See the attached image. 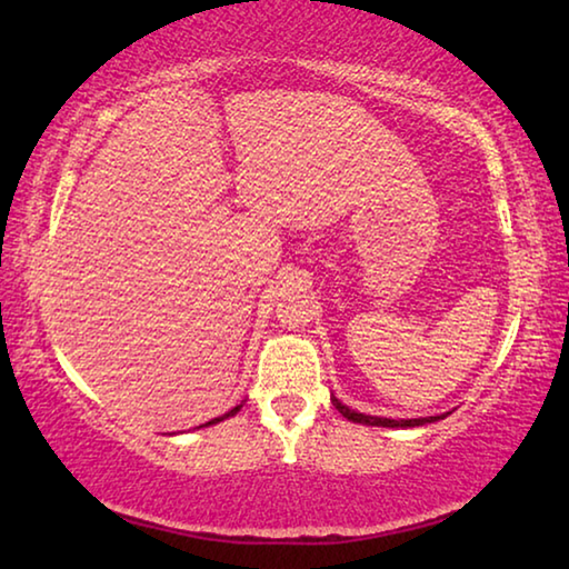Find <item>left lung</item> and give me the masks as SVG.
Segmentation results:
<instances>
[{
	"label": "left lung",
	"instance_id": "8db88e82",
	"mask_svg": "<svg viewBox=\"0 0 569 569\" xmlns=\"http://www.w3.org/2000/svg\"><path fill=\"white\" fill-rule=\"evenodd\" d=\"M331 403L339 409L346 419L353 423H366V427H387V429H411V427H423V423H435L439 419H445L447 413H437V417H419V419H387V417H371V413H361L353 411L341 403L336 397H331Z\"/></svg>",
	"mask_w": 569,
	"mask_h": 569
}]
</instances>
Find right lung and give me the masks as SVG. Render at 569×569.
Listing matches in <instances>:
<instances>
[{
    "label": "right lung",
    "instance_id": "add662e5",
    "mask_svg": "<svg viewBox=\"0 0 569 569\" xmlns=\"http://www.w3.org/2000/svg\"><path fill=\"white\" fill-rule=\"evenodd\" d=\"M240 409H243V401H240L238 407H233V409H230V411H226L223 417H216V419H210L208 423H200V427H210V423H218V421H223V419H228V417H236V413H238ZM200 427H198V429H200Z\"/></svg>",
    "mask_w": 569,
    "mask_h": 569
}]
</instances>
